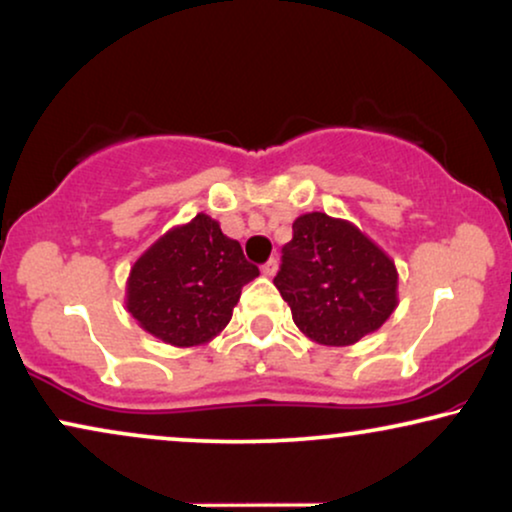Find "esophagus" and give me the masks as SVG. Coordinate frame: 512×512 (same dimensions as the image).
I'll use <instances>...</instances> for the list:
<instances>
[{"mask_svg":"<svg viewBox=\"0 0 512 512\" xmlns=\"http://www.w3.org/2000/svg\"><path fill=\"white\" fill-rule=\"evenodd\" d=\"M277 268H279L277 258H270V261L263 265V275H265V277H272V275H275V272H277Z\"/></svg>","mask_w":512,"mask_h":512,"instance_id":"1","label":"esophagus"}]
</instances>
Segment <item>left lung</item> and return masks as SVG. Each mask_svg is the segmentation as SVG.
<instances>
[{
  "mask_svg": "<svg viewBox=\"0 0 512 512\" xmlns=\"http://www.w3.org/2000/svg\"><path fill=\"white\" fill-rule=\"evenodd\" d=\"M275 286L300 331L328 347L375 333L398 305L394 261L354 223L324 212L293 221Z\"/></svg>",
  "mask_w": 512,
  "mask_h": 512,
  "instance_id": "left-lung-1",
  "label": "left lung"
}]
</instances>
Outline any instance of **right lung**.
Here are the masks:
<instances>
[{
  "label": "right lung",
  "mask_w": 512,
  "mask_h": 512,
  "mask_svg": "<svg viewBox=\"0 0 512 512\" xmlns=\"http://www.w3.org/2000/svg\"><path fill=\"white\" fill-rule=\"evenodd\" d=\"M258 268L219 221L198 214L151 244L132 265L125 307L146 333L174 347L205 345L233 317Z\"/></svg>",
  "instance_id": "1"
}]
</instances>
